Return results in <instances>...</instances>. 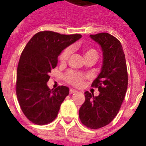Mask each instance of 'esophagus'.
Returning a JSON list of instances; mask_svg holds the SVG:
<instances>
[{
  "label": "esophagus",
  "instance_id": "1",
  "mask_svg": "<svg viewBox=\"0 0 146 146\" xmlns=\"http://www.w3.org/2000/svg\"><path fill=\"white\" fill-rule=\"evenodd\" d=\"M77 91L76 90V89H70V94H73V93H76Z\"/></svg>",
  "mask_w": 146,
  "mask_h": 146
}]
</instances>
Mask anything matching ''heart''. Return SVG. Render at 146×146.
I'll return each instance as SVG.
<instances>
[{
	"label": "heart",
	"instance_id": "obj_1",
	"mask_svg": "<svg viewBox=\"0 0 146 146\" xmlns=\"http://www.w3.org/2000/svg\"><path fill=\"white\" fill-rule=\"evenodd\" d=\"M71 53V49L70 48H66L61 53V54L60 56V60L64 63V62L68 60L70 55ZM97 54L96 50L94 49H87V50H84V57H87L90 54ZM85 76L83 74L80 73H76V72H73V71H70L68 73H66V80L69 83L76 86H80L82 84L83 80L85 79Z\"/></svg>",
	"mask_w": 146,
	"mask_h": 146
}]
</instances>
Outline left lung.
Wrapping results in <instances>:
<instances>
[{"label": "left lung", "mask_w": 146, "mask_h": 146, "mask_svg": "<svg viewBox=\"0 0 146 146\" xmlns=\"http://www.w3.org/2000/svg\"><path fill=\"white\" fill-rule=\"evenodd\" d=\"M102 51V66L92 86L98 88L99 95L85 92V102L80 109L82 123L91 129H98L113 120L124 99L128 85L127 64L122 45L108 33L91 35Z\"/></svg>", "instance_id": "8db88e82"}]
</instances>
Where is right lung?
Listing matches in <instances>:
<instances>
[{"instance_id":"add662e5","label":"right lung","mask_w":146,"mask_h":146,"mask_svg":"<svg viewBox=\"0 0 146 146\" xmlns=\"http://www.w3.org/2000/svg\"><path fill=\"white\" fill-rule=\"evenodd\" d=\"M81 37L80 34L39 32L22 52L17 67V99L23 113L33 123L48 124L57 117L70 89L60 86L50 90L47 85L49 73L57 65L62 51Z\"/></svg>"}]
</instances>
